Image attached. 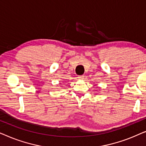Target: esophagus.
<instances>
[{
    "label": "esophagus",
    "instance_id": "obj_1",
    "mask_svg": "<svg viewBox=\"0 0 146 146\" xmlns=\"http://www.w3.org/2000/svg\"><path fill=\"white\" fill-rule=\"evenodd\" d=\"M84 78V75L78 76V78H79L80 80H83Z\"/></svg>",
    "mask_w": 146,
    "mask_h": 146
}]
</instances>
